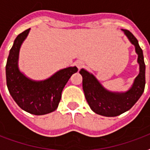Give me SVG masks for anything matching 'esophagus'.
Segmentation results:
<instances>
[{"instance_id":"obj_1","label":"esophagus","mask_w":150,"mask_h":150,"mask_svg":"<svg viewBox=\"0 0 150 150\" xmlns=\"http://www.w3.org/2000/svg\"><path fill=\"white\" fill-rule=\"evenodd\" d=\"M76 66H77V68L80 70L81 68H84L85 64L83 61H78V62H76Z\"/></svg>"}]
</instances>
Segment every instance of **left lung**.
<instances>
[{
	"instance_id": "obj_1",
	"label": "left lung",
	"mask_w": 150,
	"mask_h": 150,
	"mask_svg": "<svg viewBox=\"0 0 150 150\" xmlns=\"http://www.w3.org/2000/svg\"><path fill=\"white\" fill-rule=\"evenodd\" d=\"M124 33L135 46L139 64V74L135 79L132 86L128 91L115 93L107 90L100 84L93 74L85 69L79 73L82 76V88L89 106L96 114L105 117H115L123 114L134 106L143 93L146 84V65L142 50L137 39L130 31L122 29Z\"/></svg>"
}]
</instances>
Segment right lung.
Returning <instances> with one entry per match:
<instances>
[{"label": "right lung", "mask_w": 150, "mask_h": 150, "mask_svg": "<svg viewBox=\"0 0 150 150\" xmlns=\"http://www.w3.org/2000/svg\"><path fill=\"white\" fill-rule=\"evenodd\" d=\"M29 30H25L16 37L9 52L6 64L7 86L18 107L29 114L43 115L57 108L64 87L78 68L75 66L64 68L43 81L27 78L20 71L18 63L20 47Z\"/></svg>", "instance_id": "right-lung-1"}]
</instances>
